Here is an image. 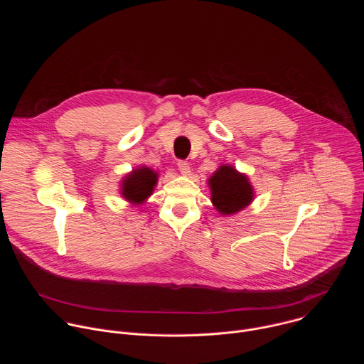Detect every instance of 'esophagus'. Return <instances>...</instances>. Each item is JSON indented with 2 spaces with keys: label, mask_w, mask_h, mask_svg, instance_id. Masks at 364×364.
<instances>
[{
  "label": "esophagus",
  "mask_w": 364,
  "mask_h": 364,
  "mask_svg": "<svg viewBox=\"0 0 364 364\" xmlns=\"http://www.w3.org/2000/svg\"><path fill=\"white\" fill-rule=\"evenodd\" d=\"M177 167H178V170L181 171V174H184V176H188V174H190V164H188L187 161L180 160V161L177 163Z\"/></svg>",
  "instance_id": "34e87169"
}]
</instances>
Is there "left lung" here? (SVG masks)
Here are the masks:
<instances>
[{
	"label": "left lung",
	"instance_id": "left-lung-1",
	"mask_svg": "<svg viewBox=\"0 0 364 364\" xmlns=\"http://www.w3.org/2000/svg\"><path fill=\"white\" fill-rule=\"evenodd\" d=\"M212 201L222 215H233L252 201L253 190L247 177L230 166L220 167L209 180Z\"/></svg>",
	"mask_w": 364,
	"mask_h": 364
}]
</instances>
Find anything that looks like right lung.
I'll list each match as a JSON object with an SVG mask.
<instances>
[{"label": "right lung", "instance_id": "right-lung-1", "mask_svg": "<svg viewBox=\"0 0 364 364\" xmlns=\"http://www.w3.org/2000/svg\"><path fill=\"white\" fill-rule=\"evenodd\" d=\"M155 184H157V173L148 167L134 170L122 183V196L131 203L141 204L152 194Z\"/></svg>", "mask_w": 364, "mask_h": 364}]
</instances>
